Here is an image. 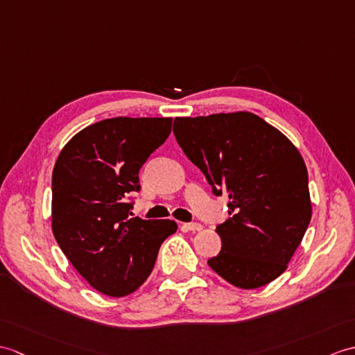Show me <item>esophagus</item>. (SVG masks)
Here are the masks:
<instances>
[{
  "label": "esophagus",
  "instance_id": "obj_1",
  "mask_svg": "<svg viewBox=\"0 0 355 355\" xmlns=\"http://www.w3.org/2000/svg\"><path fill=\"white\" fill-rule=\"evenodd\" d=\"M181 230H183V232H201L202 225L198 224V222H189V224L181 225Z\"/></svg>",
  "mask_w": 355,
  "mask_h": 355
}]
</instances>
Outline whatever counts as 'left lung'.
<instances>
[{"label":"left lung","mask_w":355,"mask_h":355,"mask_svg":"<svg viewBox=\"0 0 355 355\" xmlns=\"http://www.w3.org/2000/svg\"><path fill=\"white\" fill-rule=\"evenodd\" d=\"M174 135L213 193H227L230 200V218L216 227L222 248L209 266L241 289L274 282L311 219L309 175L300 151L250 112L175 118Z\"/></svg>","instance_id":"1"}]
</instances>
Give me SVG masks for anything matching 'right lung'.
I'll return each instance as SVG.
<instances>
[{"label":"right lung","mask_w":355,"mask_h":355,"mask_svg":"<svg viewBox=\"0 0 355 355\" xmlns=\"http://www.w3.org/2000/svg\"><path fill=\"white\" fill-rule=\"evenodd\" d=\"M172 118H112L81 130L53 171V233L86 282L107 296L133 293L150 277L169 219L133 218L139 171L164 144Z\"/></svg>","instance_id":"obj_1"}]
</instances>
